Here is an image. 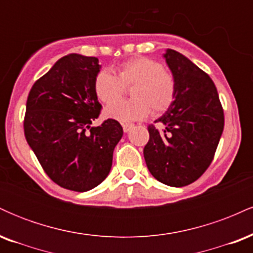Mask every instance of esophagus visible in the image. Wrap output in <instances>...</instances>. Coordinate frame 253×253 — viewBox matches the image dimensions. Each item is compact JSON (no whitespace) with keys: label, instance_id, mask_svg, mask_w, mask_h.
Here are the masks:
<instances>
[{"label":"esophagus","instance_id":"34e87169","mask_svg":"<svg viewBox=\"0 0 253 253\" xmlns=\"http://www.w3.org/2000/svg\"><path fill=\"white\" fill-rule=\"evenodd\" d=\"M134 127V125L132 124H123V128H124V132H129L130 128H133Z\"/></svg>","mask_w":253,"mask_h":253}]
</instances>
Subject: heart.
<instances>
[{
  "label": "heart",
  "mask_w": 253,
  "mask_h": 253,
  "mask_svg": "<svg viewBox=\"0 0 253 253\" xmlns=\"http://www.w3.org/2000/svg\"><path fill=\"white\" fill-rule=\"evenodd\" d=\"M117 70L118 76L108 69L96 75L94 81L96 96L102 102L110 103L122 94L125 86L133 84L130 90L132 98L106 107L107 118L121 123L141 120L151 110L153 114L165 112L175 101V77L157 60L147 57L132 58L119 64Z\"/></svg>",
  "instance_id": "heart-1"
}]
</instances>
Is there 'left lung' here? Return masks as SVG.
Masks as SVG:
<instances>
[{"label": "left lung", "instance_id": "left-lung-1", "mask_svg": "<svg viewBox=\"0 0 253 253\" xmlns=\"http://www.w3.org/2000/svg\"><path fill=\"white\" fill-rule=\"evenodd\" d=\"M176 80V97L149 126L144 158L151 175L170 187H184L207 170L223 130V110L215 84L191 60L175 50L163 54Z\"/></svg>", "mask_w": 253, "mask_h": 253}]
</instances>
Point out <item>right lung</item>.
Wrapping results in <instances>:
<instances>
[{"label": "right lung", "mask_w": 253, "mask_h": 253, "mask_svg": "<svg viewBox=\"0 0 253 253\" xmlns=\"http://www.w3.org/2000/svg\"><path fill=\"white\" fill-rule=\"evenodd\" d=\"M100 69L96 57L68 54L33 84L26 103V140L48 177L69 190L104 181L124 134L113 119L91 127L101 110L94 89Z\"/></svg>", "instance_id": "add662e5"}]
</instances>
